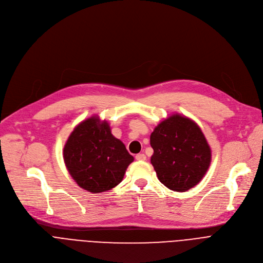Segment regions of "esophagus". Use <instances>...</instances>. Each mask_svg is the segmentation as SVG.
<instances>
[{
  "mask_svg": "<svg viewBox=\"0 0 263 263\" xmlns=\"http://www.w3.org/2000/svg\"><path fill=\"white\" fill-rule=\"evenodd\" d=\"M145 155L144 154H137L136 156H135V159L136 160H138V161H143V160H145Z\"/></svg>",
  "mask_w": 263,
  "mask_h": 263,
  "instance_id": "obj_1",
  "label": "esophagus"
}]
</instances>
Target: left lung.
Masks as SVG:
<instances>
[{
  "instance_id": "left-lung-1",
  "label": "left lung",
  "mask_w": 263,
  "mask_h": 263,
  "mask_svg": "<svg viewBox=\"0 0 263 263\" xmlns=\"http://www.w3.org/2000/svg\"><path fill=\"white\" fill-rule=\"evenodd\" d=\"M151 163L159 181L174 192H187L207 173L211 149L201 128L191 119L175 114L152 132Z\"/></svg>"
}]
</instances>
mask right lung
<instances>
[{"mask_svg":"<svg viewBox=\"0 0 263 263\" xmlns=\"http://www.w3.org/2000/svg\"><path fill=\"white\" fill-rule=\"evenodd\" d=\"M63 159L71 178L91 194L119 185L134 160L125 144L111 134L109 124L97 116L73 129L64 144Z\"/></svg>","mask_w":263,"mask_h":263,"instance_id":"right-lung-1","label":"right lung"}]
</instances>
